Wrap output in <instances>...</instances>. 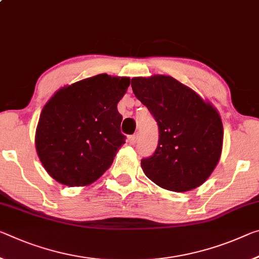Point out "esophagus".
<instances>
[{
  "label": "esophagus",
  "instance_id": "34e87169",
  "mask_svg": "<svg viewBox=\"0 0 259 259\" xmlns=\"http://www.w3.org/2000/svg\"><path fill=\"white\" fill-rule=\"evenodd\" d=\"M138 141V134H135V135H131V136H129V143L130 144H136Z\"/></svg>",
  "mask_w": 259,
  "mask_h": 259
}]
</instances>
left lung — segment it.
<instances>
[{
	"label": "left lung",
	"instance_id": "8db88e82",
	"mask_svg": "<svg viewBox=\"0 0 259 259\" xmlns=\"http://www.w3.org/2000/svg\"><path fill=\"white\" fill-rule=\"evenodd\" d=\"M131 88L159 129L157 149L141 161L145 175L171 191H188L203 184L223 149L218 112L169 76L135 77Z\"/></svg>",
	"mask_w": 259,
	"mask_h": 259
}]
</instances>
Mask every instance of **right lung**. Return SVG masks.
Segmentation results:
<instances>
[{"instance_id": "obj_1", "label": "right lung", "mask_w": 259, "mask_h": 259, "mask_svg": "<svg viewBox=\"0 0 259 259\" xmlns=\"http://www.w3.org/2000/svg\"><path fill=\"white\" fill-rule=\"evenodd\" d=\"M130 85L106 73L61 89L41 112L36 152L48 174L69 187L88 186L112 165L125 143L117 102Z\"/></svg>"}]
</instances>
